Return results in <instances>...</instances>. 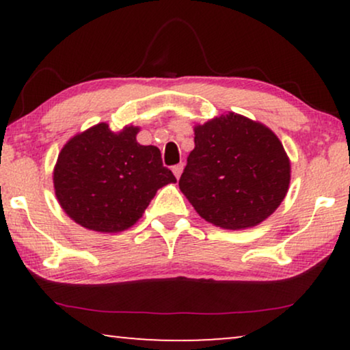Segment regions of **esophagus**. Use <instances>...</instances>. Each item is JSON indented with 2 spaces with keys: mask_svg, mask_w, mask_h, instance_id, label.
Here are the masks:
<instances>
[{
  "mask_svg": "<svg viewBox=\"0 0 350 350\" xmlns=\"http://www.w3.org/2000/svg\"><path fill=\"white\" fill-rule=\"evenodd\" d=\"M172 172H174L176 178H180L181 172H183V164H176V165H174V167H172Z\"/></svg>",
  "mask_w": 350,
  "mask_h": 350,
  "instance_id": "1",
  "label": "esophagus"
}]
</instances>
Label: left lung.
I'll list each match as a JSON object with an SVG mask.
<instances>
[{"label": "left lung", "mask_w": 350, "mask_h": 350, "mask_svg": "<svg viewBox=\"0 0 350 350\" xmlns=\"http://www.w3.org/2000/svg\"><path fill=\"white\" fill-rule=\"evenodd\" d=\"M290 159L274 132L236 113L194 127L180 189L205 221L247 229L275 212L290 185Z\"/></svg>", "instance_id": "1"}]
</instances>
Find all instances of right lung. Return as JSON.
I'll return each instance as SVG.
<instances>
[{
  "mask_svg": "<svg viewBox=\"0 0 350 350\" xmlns=\"http://www.w3.org/2000/svg\"><path fill=\"white\" fill-rule=\"evenodd\" d=\"M140 129L113 132L107 122L78 133L62 148L54 169L60 207L83 228L121 232L142 218L162 186L175 183L159 148L137 142Z\"/></svg>",
  "mask_w": 350,
  "mask_h": 350,
  "instance_id": "right-lung-1",
  "label": "right lung"
}]
</instances>
